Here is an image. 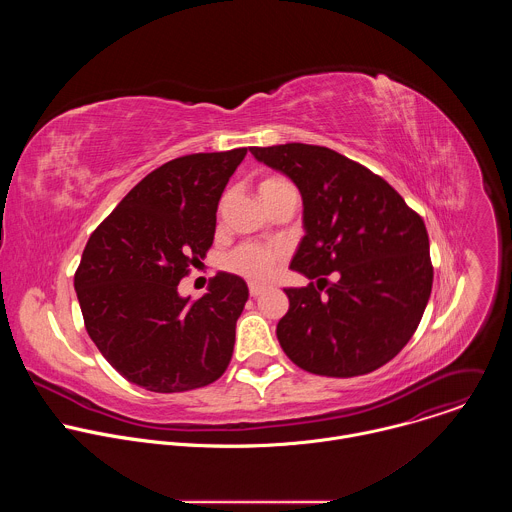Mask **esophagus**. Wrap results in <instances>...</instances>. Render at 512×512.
<instances>
[{"label": "esophagus", "mask_w": 512, "mask_h": 512, "mask_svg": "<svg viewBox=\"0 0 512 512\" xmlns=\"http://www.w3.org/2000/svg\"><path fill=\"white\" fill-rule=\"evenodd\" d=\"M263 285H259V283H251L249 285V294H251V298H259L261 294H263Z\"/></svg>", "instance_id": "esophagus-1"}]
</instances>
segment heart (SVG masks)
Returning a JSON list of instances; mask_svg holds the SVG:
<instances>
[{"instance_id":"heart-1","label":"heart","mask_w":512,"mask_h":512,"mask_svg":"<svg viewBox=\"0 0 512 512\" xmlns=\"http://www.w3.org/2000/svg\"><path fill=\"white\" fill-rule=\"evenodd\" d=\"M289 182L281 176H265L259 182V194L261 198L275 192L277 188L287 186ZM283 259V251L277 245H265V243H243L237 249H233L227 259L225 265L229 271L251 279V281H265L275 267L281 263Z\"/></svg>"}]
</instances>
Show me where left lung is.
<instances>
[{"instance_id":"1","label":"left lung","mask_w":512,"mask_h":512,"mask_svg":"<svg viewBox=\"0 0 512 512\" xmlns=\"http://www.w3.org/2000/svg\"><path fill=\"white\" fill-rule=\"evenodd\" d=\"M251 154L291 178L304 200L306 235L289 269L316 281L283 289V352L314 375L377 371L409 342L431 294L423 218L381 176L322 145L285 143Z\"/></svg>"}]
</instances>
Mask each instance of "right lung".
I'll return each mask as SVG.
<instances>
[{"label":"right lung","mask_w":512,"mask_h":512,"mask_svg":"<svg viewBox=\"0 0 512 512\" xmlns=\"http://www.w3.org/2000/svg\"><path fill=\"white\" fill-rule=\"evenodd\" d=\"M247 148L176 158L145 176L93 231L75 289L91 340L129 383L182 393L221 377L247 283L216 273L200 300L178 283L206 257L216 208Z\"/></svg>","instance_id":"1"}]
</instances>
